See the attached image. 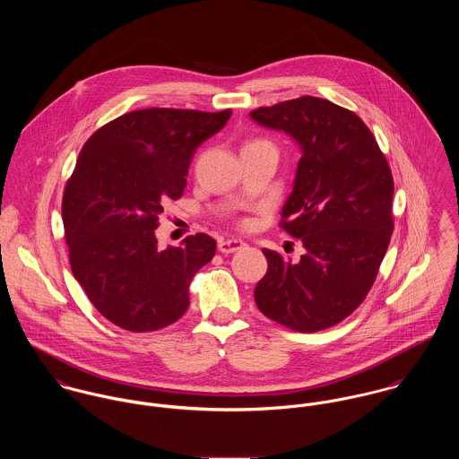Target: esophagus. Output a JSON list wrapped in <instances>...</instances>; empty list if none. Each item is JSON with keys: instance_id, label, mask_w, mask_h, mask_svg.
<instances>
[{"instance_id": "esophagus-1", "label": "esophagus", "mask_w": 459, "mask_h": 459, "mask_svg": "<svg viewBox=\"0 0 459 459\" xmlns=\"http://www.w3.org/2000/svg\"><path fill=\"white\" fill-rule=\"evenodd\" d=\"M244 247H246V242L240 240V238H228V240H221L219 242V251L224 253V255L237 253V251H240Z\"/></svg>"}]
</instances>
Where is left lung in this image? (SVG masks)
I'll list each match as a JSON object with an SVG mask.
<instances>
[{
	"label": "left lung",
	"instance_id": "left-lung-1",
	"mask_svg": "<svg viewBox=\"0 0 459 459\" xmlns=\"http://www.w3.org/2000/svg\"><path fill=\"white\" fill-rule=\"evenodd\" d=\"M251 118L286 132L302 150L281 226L306 249L295 263L263 249L268 268L255 290L256 306L299 332L332 327L362 304L387 253L391 168L368 126L325 99L258 108Z\"/></svg>",
	"mask_w": 459,
	"mask_h": 459
}]
</instances>
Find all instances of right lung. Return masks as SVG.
<instances>
[{"instance_id": "1", "label": "right lung", "mask_w": 459, "mask_h": 459, "mask_svg": "<svg viewBox=\"0 0 459 459\" xmlns=\"http://www.w3.org/2000/svg\"><path fill=\"white\" fill-rule=\"evenodd\" d=\"M231 109L152 108L118 117L84 143L62 203L72 273L95 309L131 332L175 324L189 284L217 244L197 233L159 249L164 204L184 195L197 146L221 131Z\"/></svg>"}]
</instances>
